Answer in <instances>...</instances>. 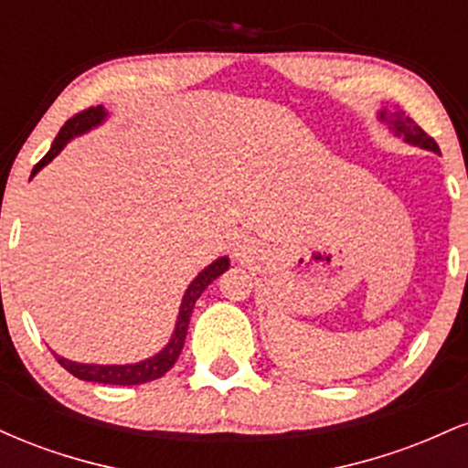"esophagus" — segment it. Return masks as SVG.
Wrapping results in <instances>:
<instances>
[{"instance_id": "esophagus-1", "label": "esophagus", "mask_w": 468, "mask_h": 468, "mask_svg": "<svg viewBox=\"0 0 468 468\" xmlns=\"http://www.w3.org/2000/svg\"><path fill=\"white\" fill-rule=\"evenodd\" d=\"M235 255H238V257H246V255H249V244H244V241H239V244L235 246Z\"/></svg>"}]
</instances>
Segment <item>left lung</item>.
I'll list each match as a JSON object with an SVG mask.
<instances>
[{
    "label": "left lung",
    "mask_w": 468,
    "mask_h": 468,
    "mask_svg": "<svg viewBox=\"0 0 468 468\" xmlns=\"http://www.w3.org/2000/svg\"><path fill=\"white\" fill-rule=\"evenodd\" d=\"M380 121L388 122L389 130L394 132L396 136L405 138V143L416 144V147H422V149H429V152L440 154L438 143L433 141V138L429 136V133L424 132L422 127L418 125L416 121H413V118L405 116V112H402V110H396V112L383 110V112H380Z\"/></svg>",
    "instance_id": "left-lung-1"
}]
</instances>
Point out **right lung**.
<instances>
[{
  "instance_id": "obj_1",
  "label": "right lung",
  "mask_w": 468,
  "mask_h": 468,
  "mask_svg": "<svg viewBox=\"0 0 468 468\" xmlns=\"http://www.w3.org/2000/svg\"><path fill=\"white\" fill-rule=\"evenodd\" d=\"M105 118H107V112H105L103 105L90 107V110L79 112L77 116L69 118L66 125L61 127V132H58L55 143H52L50 152H48L44 158H41L39 163L35 165V169H32V176H35L39 169H44V166L50 163V160L55 158V155L61 152L63 147H66L69 138L80 136V133L90 132L92 127L101 125ZM32 176H30V178H32ZM224 271H229V257H219V260L213 261V264H208L200 272V275L193 279V282L189 283V288H186L185 297H182L178 324H176V330H174V335H171V341L166 343V346L158 354H155V356L147 358V361L133 363V365H90V363L68 361V358L58 356V354H55V352H52V354L57 356L58 365H61V367H66L69 374L77 376V378H80V380H92V383L143 385V383H149V380L160 378V376H165L171 367H174V363L178 361L182 347H185L186 327H189L193 305H196L197 297H200L204 290H207L208 283L216 282V279L222 275Z\"/></svg>"
}]
</instances>
